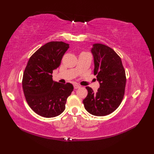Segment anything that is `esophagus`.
Returning <instances> with one entry per match:
<instances>
[{"label":"esophagus","mask_w":154,"mask_h":154,"mask_svg":"<svg viewBox=\"0 0 154 154\" xmlns=\"http://www.w3.org/2000/svg\"><path fill=\"white\" fill-rule=\"evenodd\" d=\"M73 86H74V89H78V88L81 87V86L79 85H77V84H75Z\"/></svg>","instance_id":"obj_1"}]
</instances>
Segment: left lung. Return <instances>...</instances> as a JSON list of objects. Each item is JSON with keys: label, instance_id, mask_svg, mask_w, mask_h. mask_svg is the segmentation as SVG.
Instances as JSON below:
<instances>
[{"label": "left lung", "instance_id": "1", "mask_svg": "<svg viewBox=\"0 0 154 154\" xmlns=\"http://www.w3.org/2000/svg\"><path fill=\"white\" fill-rule=\"evenodd\" d=\"M94 57V75L100 87L94 93L86 87L88 94L83 100L85 109L94 116H106L119 106L125 92L126 77L121 58L112 48L94 44L91 49Z\"/></svg>", "mask_w": 154, "mask_h": 154}]
</instances>
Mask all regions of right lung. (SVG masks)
<instances>
[{
    "mask_svg": "<svg viewBox=\"0 0 154 154\" xmlns=\"http://www.w3.org/2000/svg\"><path fill=\"white\" fill-rule=\"evenodd\" d=\"M69 48L63 42H50L39 48L29 59L23 74L22 88L28 105L38 115L52 118L65 109L73 85L55 82L52 73L60 65Z\"/></svg>",
    "mask_w": 154,
    "mask_h": 154,
    "instance_id": "add662e5",
    "label": "right lung"
}]
</instances>
